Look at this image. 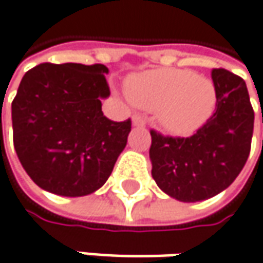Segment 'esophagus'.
I'll return each instance as SVG.
<instances>
[{
    "label": "esophagus",
    "mask_w": 263,
    "mask_h": 263,
    "mask_svg": "<svg viewBox=\"0 0 263 263\" xmlns=\"http://www.w3.org/2000/svg\"><path fill=\"white\" fill-rule=\"evenodd\" d=\"M132 123H134V126H144L145 125V120L140 115H134L132 116Z\"/></svg>",
    "instance_id": "1"
}]
</instances>
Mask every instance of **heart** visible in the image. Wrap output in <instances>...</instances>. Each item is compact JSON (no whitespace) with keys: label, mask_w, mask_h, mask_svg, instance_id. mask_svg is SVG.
I'll list each match as a JSON object with an SVG mask.
<instances>
[{"label":"heart","mask_w":263,"mask_h":263,"mask_svg":"<svg viewBox=\"0 0 263 263\" xmlns=\"http://www.w3.org/2000/svg\"><path fill=\"white\" fill-rule=\"evenodd\" d=\"M126 94L135 106L157 111L160 126L175 135L197 131L216 106L211 79L182 69H157L132 76Z\"/></svg>","instance_id":"b5f03b06"}]
</instances>
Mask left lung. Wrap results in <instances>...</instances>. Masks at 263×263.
I'll return each mask as SVG.
<instances>
[{"label": "left lung", "instance_id": "1", "mask_svg": "<svg viewBox=\"0 0 263 263\" xmlns=\"http://www.w3.org/2000/svg\"><path fill=\"white\" fill-rule=\"evenodd\" d=\"M216 110L189 138L152 131V175L169 197L184 203L211 199L228 189L250 153L255 113L246 82L225 69H213ZM263 123V113H262Z\"/></svg>", "mask_w": 263, "mask_h": 263}]
</instances>
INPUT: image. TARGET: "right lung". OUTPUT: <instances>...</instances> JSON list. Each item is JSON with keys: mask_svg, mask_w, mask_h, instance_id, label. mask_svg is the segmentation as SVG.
I'll return each mask as SVG.
<instances>
[{"mask_svg": "<svg viewBox=\"0 0 263 263\" xmlns=\"http://www.w3.org/2000/svg\"><path fill=\"white\" fill-rule=\"evenodd\" d=\"M104 64L42 63L25 73L11 103L13 140L30 179L64 197L104 185L131 132V120L101 111L110 96Z\"/></svg>", "mask_w": 263, "mask_h": 263, "instance_id": "add662e5", "label": "right lung"}]
</instances>
